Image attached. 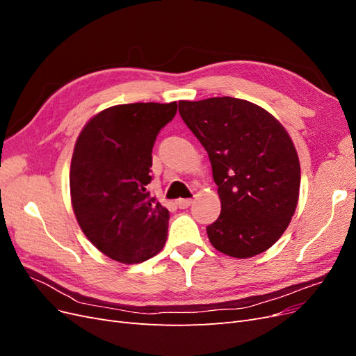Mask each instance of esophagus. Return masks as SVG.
Here are the masks:
<instances>
[{
  "instance_id": "34e87169",
  "label": "esophagus",
  "mask_w": 356,
  "mask_h": 356,
  "mask_svg": "<svg viewBox=\"0 0 356 356\" xmlns=\"http://www.w3.org/2000/svg\"><path fill=\"white\" fill-rule=\"evenodd\" d=\"M191 203H193V200H191V199H178V200H177L178 208H181V209H186V208H188Z\"/></svg>"
}]
</instances>
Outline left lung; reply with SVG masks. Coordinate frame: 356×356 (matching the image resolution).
<instances>
[{
    "instance_id": "8db88e82",
    "label": "left lung",
    "mask_w": 356,
    "mask_h": 356,
    "mask_svg": "<svg viewBox=\"0 0 356 356\" xmlns=\"http://www.w3.org/2000/svg\"><path fill=\"white\" fill-rule=\"evenodd\" d=\"M182 120L211 160L221 213L207 227L215 250L234 258L267 251L297 208L300 161L275 115L250 101H179Z\"/></svg>"
}]
</instances>
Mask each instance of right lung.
<instances>
[{
  "label": "right lung",
  "mask_w": 356,
  "mask_h": 356,
  "mask_svg": "<svg viewBox=\"0 0 356 356\" xmlns=\"http://www.w3.org/2000/svg\"><path fill=\"white\" fill-rule=\"evenodd\" d=\"M177 114V102L110 106L86 123L74 147L70 190L83 233L123 264L163 250L169 211L149 196L153 145Z\"/></svg>",
  "instance_id": "add662e5"
}]
</instances>
